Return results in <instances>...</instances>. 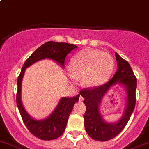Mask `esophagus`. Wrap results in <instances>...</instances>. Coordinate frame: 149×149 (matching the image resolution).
I'll return each mask as SVG.
<instances>
[{
	"instance_id": "obj_1",
	"label": "esophagus",
	"mask_w": 149,
	"mask_h": 149,
	"mask_svg": "<svg viewBox=\"0 0 149 149\" xmlns=\"http://www.w3.org/2000/svg\"><path fill=\"white\" fill-rule=\"evenodd\" d=\"M83 100H84V98H83L81 96H80V97H79V101L81 102V101H83Z\"/></svg>"
}]
</instances>
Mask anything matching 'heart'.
I'll return each mask as SVG.
<instances>
[{
	"mask_svg": "<svg viewBox=\"0 0 149 149\" xmlns=\"http://www.w3.org/2000/svg\"><path fill=\"white\" fill-rule=\"evenodd\" d=\"M114 68L113 57L108 53L84 49L73 56L70 63L73 76H83L84 85L96 87L107 81Z\"/></svg>",
	"mask_w": 149,
	"mask_h": 149,
	"instance_id": "heart-1",
	"label": "heart"
}]
</instances>
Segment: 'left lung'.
Returning <instances> with one entry per match:
<instances>
[{"label": "left lung", "instance_id": "8db88e82", "mask_svg": "<svg viewBox=\"0 0 149 149\" xmlns=\"http://www.w3.org/2000/svg\"><path fill=\"white\" fill-rule=\"evenodd\" d=\"M117 70L113 78L104 84L84 88L80 94L84 98L86 106L84 113V127L88 134L98 141H107L117 136L128 123L136 104V78L126 60L115 53ZM116 84H123L127 91V105L123 117L116 123H108L102 120L98 111L100 102L107 91Z\"/></svg>", "mask_w": 149, "mask_h": 149}]
</instances>
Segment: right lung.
<instances>
[{
	"mask_svg": "<svg viewBox=\"0 0 149 149\" xmlns=\"http://www.w3.org/2000/svg\"><path fill=\"white\" fill-rule=\"evenodd\" d=\"M77 47L73 44L48 41L36 49L25 61L18 78V91L16 102L22 120L32 134L43 140H52L59 137L65 131L70 114L74 104L79 101V94L73 97H63L55 111L46 120H36L28 115L22 105L21 100V81L26 68L43 58H50L61 66H65L67 55Z\"/></svg>",
	"mask_w": 149,
	"mask_h": 149,
	"instance_id": "right-lung-1",
	"label": "right lung"
}]
</instances>
